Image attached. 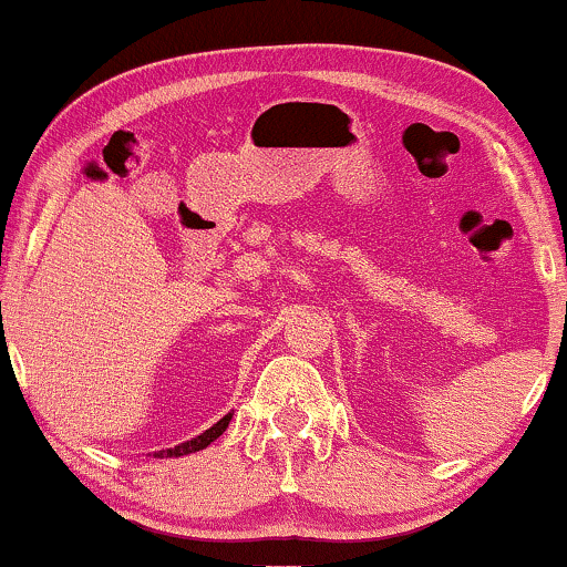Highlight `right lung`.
<instances>
[{
	"label": "right lung",
	"instance_id": "obj_1",
	"mask_svg": "<svg viewBox=\"0 0 567 567\" xmlns=\"http://www.w3.org/2000/svg\"><path fill=\"white\" fill-rule=\"evenodd\" d=\"M228 423H230V412L226 417H220L218 423L213 425V429H207L205 433H202V436H197V439H192V442H184V444H178V446H173V450H163V452H155V457H163V454H167V457H181V454H192V452H199V450H205L207 444H213L215 439L220 436L223 431L228 429Z\"/></svg>",
	"mask_w": 567,
	"mask_h": 567
}]
</instances>
